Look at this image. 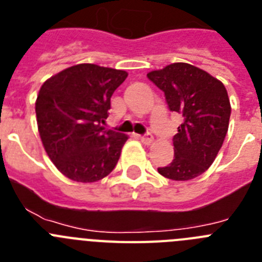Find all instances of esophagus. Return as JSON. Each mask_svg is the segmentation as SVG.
Returning <instances> with one entry per match:
<instances>
[{
  "mask_svg": "<svg viewBox=\"0 0 262 262\" xmlns=\"http://www.w3.org/2000/svg\"><path fill=\"white\" fill-rule=\"evenodd\" d=\"M139 139L142 140V143H144V144L149 145L152 142H154V136L151 135V134H147L145 136H139Z\"/></svg>",
  "mask_w": 262,
  "mask_h": 262,
  "instance_id": "34e87169",
  "label": "esophagus"
}]
</instances>
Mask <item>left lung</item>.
Segmentation results:
<instances>
[{"mask_svg":"<svg viewBox=\"0 0 262 262\" xmlns=\"http://www.w3.org/2000/svg\"><path fill=\"white\" fill-rule=\"evenodd\" d=\"M147 77L165 93L169 108L184 117L173 138L174 159L157 170L173 181H189L214 163L228 131L231 103L223 82L187 62H173Z\"/></svg>","mask_w":262,"mask_h":262,"instance_id":"8db88e82","label":"left lung"}]
</instances>
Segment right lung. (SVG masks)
Returning a JSON list of instances; mask_svg holds the SVG:
<instances>
[{
    "label": "right lung",
    "mask_w": 262,
    "mask_h": 262,
    "mask_svg": "<svg viewBox=\"0 0 262 262\" xmlns=\"http://www.w3.org/2000/svg\"><path fill=\"white\" fill-rule=\"evenodd\" d=\"M126 71L77 64L43 82L35 102L41 143L59 172L76 182H96L110 174L128 136L103 132L110 98Z\"/></svg>",
    "instance_id": "1"
}]
</instances>
